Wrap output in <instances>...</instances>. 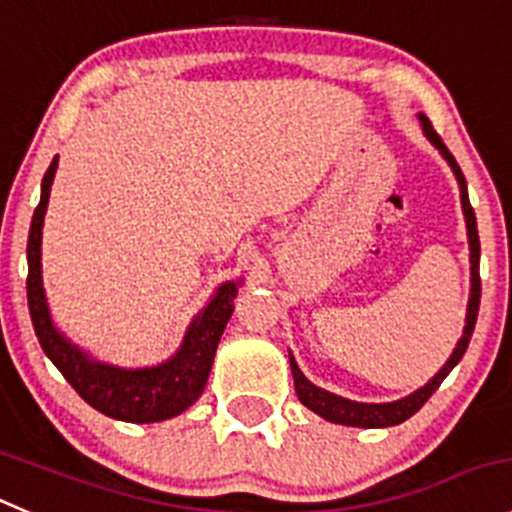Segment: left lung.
I'll return each mask as SVG.
<instances>
[{"instance_id": "8db88e82", "label": "left lung", "mask_w": 512, "mask_h": 512, "mask_svg": "<svg viewBox=\"0 0 512 512\" xmlns=\"http://www.w3.org/2000/svg\"><path fill=\"white\" fill-rule=\"evenodd\" d=\"M420 123L425 135L430 138V143L445 155V160L450 163V168L455 170V178L460 183V198H462V211H465V221H467V238H470V271H472V289H470V304H467V321H465V334L457 342L455 352L452 357L447 359L445 367L430 379L422 389H417L415 394L410 397L399 399V402H389V405H362V402H352V399L337 397L332 392H324V389L314 387L309 379L301 374V369L296 367V362L291 359V374H294V387H296V397L301 399V405L309 407L311 412L321 415L324 420L337 422V425H352V427H392L399 425V422L410 420L422 405H425L427 399L432 397L437 387L442 384V379L452 372L457 362L465 354L467 344H470L472 329H475V321H478V309H480V238H478V221H475V211L470 206V198H467V183L465 175H462L460 165L457 160L452 158V153L447 150V145L442 143V138L437 135V130L432 128L430 120L425 115H420Z\"/></svg>"}]
</instances>
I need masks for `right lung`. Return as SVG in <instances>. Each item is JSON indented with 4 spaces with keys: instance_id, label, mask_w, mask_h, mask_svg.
Segmentation results:
<instances>
[{
    "instance_id": "obj_1",
    "label": "right lung",
    "mask_w": 512,
    "mask_h": 512,
    "mask_svg": "<svg viewBox=\"0 0 512 512\" xmlns=\"http://www.w3.org/2000/svg\"><path fill=\"white\" fill-rule=\"evenodd\" d=\"M57 155L42 178L40 206L34 208L27 241V304L34 334L62 377L97 412L123 422H160L180 415L201 397L216 357L218 342L233 314L238 289L233 281L223 284L211 304L193 319L183 347L173 359L150 369H118L87 359L55 329L42 289V223H45L50 188L55 180Z\"/></svg>"
}]
</instances>
